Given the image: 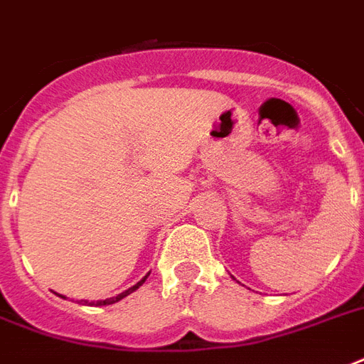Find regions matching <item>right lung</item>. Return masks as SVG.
<instances>
[{
    "label": "right lung",
    "mask_w": 364,
    "mask_h": 364,
    "mask_svg": "<svg viewBox=\"0 0 364 364\" xmlns=\"http://www.w3.org/2000/svg\"><path fill=\"white\" fill-rule=\"evenodd\" d=\"M147 276H149V272H147V274L144 276V278H141L140 282H138V284H134L132 288H128L127 291H122V294H119V296H117V297H109V299H103V301H97V303H95V305H113V303L120 301V299H124V297L130 296V294H132V291H136V289L140 288L141 284L146 282V278H147ZM61 297H63V296H61ZM84 303H88V301H84Z\"/></svg>",
    "instance_id": "obj_1"
}]
</instances>
